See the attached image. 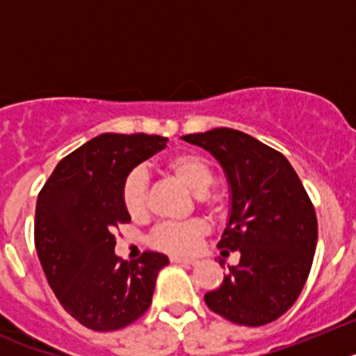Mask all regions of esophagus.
Returning a JSON list of instances; mask_svg holds the SVG:
<instances>
[{
    "instance_id": "34e87169",
    "label": "esophagus",
    "mask_w": 356,
    "mask_h": 356,
    "mask_svg": "<svg viewBox=\"0 0 356 356\" xmlns=\"http://www.w3.org/2000/svg\"><path fill=\"white\" fill-rule=\"evenodd\" d=\"M171 262L172 264H181V266H194V264H196L197 260H194V259H181V257H172Z\"/></svg>"
}]
</instances>
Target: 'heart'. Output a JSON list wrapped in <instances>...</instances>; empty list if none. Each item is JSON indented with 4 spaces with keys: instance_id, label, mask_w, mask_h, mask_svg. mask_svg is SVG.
<instances>
[{
    "instance_id": "1",
    "label": "heart",
    "mask_w": 356,
    "mask_h": 356,
    "mask_svg": "<svg viewBox=\"0 0 356 356\" xmlns=\"http://www.w3.org/2000/svg\"><path fill=\"white\" fill-rule=\"evenodd\" d=\"M165 168L193 191L200 194L203 205L212 212L221 210V194L212 193L209 187L213 181V169L205 156L181 151L169 156ZM122 207L131 217H137L146 210V175L143 169H131L121 185ZM207 225L200 219L185 222H163L156 226L151 235V244L171 254H191L197 250L200 241L205 237Z\"/></svg>"
}]
</instances>
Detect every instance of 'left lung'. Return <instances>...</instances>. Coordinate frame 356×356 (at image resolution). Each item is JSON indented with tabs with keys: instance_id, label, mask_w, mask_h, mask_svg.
Listing matches in <instances>:
<instances>
[{
	"instance_id": "1",
	"label": "left lung",
	"mask_w": 356,
	"mask_h": 356,
	"mask_svg": "<svg viewBox=\"0 0 356 356\" xmlns=\"http://www.w3.org/2000/svg\"><path fill=\"white\" fill-rule=\"evenodd\" d=\"M221 163L229 216L217 248L241 253L219 289L205 294L212 312L262 326L294 305L312 267L317 217L300 176L280 151L232 128L181 137Z\"/></svg>"
}]
</instances>
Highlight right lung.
Wrapping results in <instances>:
<instances>
[{
	"label": "right lung",
	"instance_id": "right-lung-1",
	"mask_svg": "<svg viewBox=\"0 0 356 356\" xmlns=\"http://www.w3.org/2000/svg\"><path fill=\"white\" fill-rule=\"evenodd\" d=\"M160 135L103 134L62 159L37 197L35 248L65 312L94 332L139 319L169 259L144 251L124 262L115 228L130 222L121 201L124 176L165 147Z\"/></svg>",
	"mask_w": 356,
	"mask_h": 356
}]
</instances>
